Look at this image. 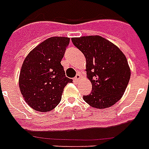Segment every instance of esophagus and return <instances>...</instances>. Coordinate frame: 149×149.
I'll use <instances>...</instances> for the list:
<instances>
[{
	"instance_id": "esophagus-1",
	"label": "esophagus",
	"mask_w": 149,
	"mask_h": 149,
	"mask_svg": "<svg viewBox=\"0 0 149 149\" xmlns=\"http://www.w3.org/2000/svg\"><path fill=\"white\" fill-rule=\"evenodd\" d=\"M80 79V76H79V74H77V76L74 77V79H73V80H74L75 82H77L79 79Z\"/></svg>"
}]
</instances>
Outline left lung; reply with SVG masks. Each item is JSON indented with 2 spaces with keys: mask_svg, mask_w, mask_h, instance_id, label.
I'll return each mask as SVG.
<instances>
[{
  "mask_svg": "<svg viewBox=\"0 0 149 149\" xmlns=\"http://www.w3.org/2000/svg\"><path fill=\"white\" fill-rule=\"evenodd\" d=\"M73 45L86 58L87 78L92 84L91 94L84 96L92 107H111L122 97L131 77L126 56L119 48L99 36L72 38Z\"/></svg>",
  "mask_w": 149,
  "mask_h": 149,
  "instance_id": "8db88e82",
  "label": "left lung"
}]
</instances>
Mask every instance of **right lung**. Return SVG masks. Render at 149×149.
<instances>
[{
  "mask_svg": "<svg viewBox=\"0 0 149 149\" xmlns=\"http://www.w3.org/2000/svg\"><path fill=\"white\" fill-rule=\"evenodd\" d=\"M70 43L67 37H51L37 45L24 58L19 88L31 108L47 112L61 100L63 89L72 79L65 77L61 60Z\"/></svg>",
  "mask_w": 149,
  "mask_h": 149,
  "instance_id": "right-lung-1",
  "label": "right lung"
}]
</instances>
